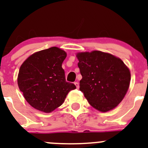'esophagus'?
<instances>
[{
    "instance_id": "obj_1",
    "label": "esophagus",
    "mask_w": 148,
    "mask_h": 148,
    "mask_svg": "<svg viewBox=\"0 0 148 148\" xmlns=\"http://www.w3.org/2000/svg\"><path fill=\"white\" fill-rule=\"evenodd\" d=\"M74 84L75 85V86H76V88H79V83H77V82H75Z\"/></svg>"
}]
</instances>
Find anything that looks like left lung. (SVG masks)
Listing matches in <instances>:
<instances>
[{
    "label": "left lung",
    "mask_w": 148,
    "mask_h": 148,
    "mask_svg": "<svg viewBox=\"0 0 148 148\" xmlns=\"http://www.w3.org/2000/svg\"><path fill=\"white\" fill-rule=\"evenodd\" d=\"M82 79L80 90L93 108L112 110L124 99L130 83V72L122 60L101 51L77 55Z\"/></svg>",
    "instance_id": "obj_1"
}]
</instances>
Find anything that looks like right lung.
<instances>
[{
    "instance_id": "add662e5",
    "label": "right lung",
    "mask_w": 148,
    "mask_h": 148,
    "mask_svg": "<svg viewBox=\"0 0 148 148\" xmlns=\"http://www.w3.org/2000/svg\"><path fill=\"white\" fill-rule=\"evenodd\" d=\"M67 54L53 47L31 55L20 68L18 85L26 101L49 113L62 105L67 94L76 88L65 80L62 64Z\"/></svg>"
}]
</instances>
